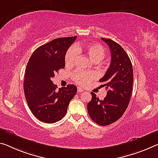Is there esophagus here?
Segmentation results:
<instances>
[{
  "instance_id": "obj_1",
  "label": "esophagus",
  "mask_w": 158,
  "mask_h": 158,
  "mask_svg": "<svg viewBox=\"0 0 158 158\" xmlns=\"http://www.w3.org/2000/svg\"><path fill=\"white\" fill-rule=\"evenodd\" d=\"M77 93H81L82 92H83L84 91V89H82V88H81V87H77Z\"/></svg>"
}]
</instances>
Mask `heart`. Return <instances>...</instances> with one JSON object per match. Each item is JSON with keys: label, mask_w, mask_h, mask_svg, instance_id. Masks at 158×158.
Returning <instances> with one entry per match:
<instances>
[{"label": "heart", "mask_w": 158, "mask_h": 158, "mask_svg": "<svg viewBox=\"0 0 158 158\" xmlns=\"http://www.w3.org/2000/svg\"><path fill=\"white\" fill-rule=\"evenodd\" d=\"M78 53H83L89 58L92 61L98 63L105 56V50L98 43H89L81 45L77 44L75 47L70 48L65 56V64L67 66L74 65L78 58ZM95 77L93 73L76 71L73 74V79L81 86L87 85Z\"/></svg>", "instance_id": "1"}]
</instances>
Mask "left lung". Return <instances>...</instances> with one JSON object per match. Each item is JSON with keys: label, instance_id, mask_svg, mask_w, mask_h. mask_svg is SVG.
<instances>
[{"label": "left lung", "instance_id": "obj_1", "mask_svg": "<svg viewBox=\"0 0 158 158\" xmlns=\"http://www.w3.org/2000/svg\"><path fill=\"white\" fill-rule=\"evenodd\" d=\"M111 51V64L99 82H104L107 94L101 100L91 93L87 104L89 116L101 126L112 123L121 117L129 104L132 93L133 73L131 61L124 49L110 39L102 38Z\"/></svg>", "mask_w": 158, "mask_h": 158}]
</instances>
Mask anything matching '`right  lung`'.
<instances>
[{"mask_svg": "<svg viewBox=\"0 0 158 158\" xmlns=\"http://www.w3.org/2000/svg\"><path fill=\"white\" fill-rule=\"evenodd\" d=\"M77 36L58 38L38 47L27 65L24 92L31 113L39 120L53 123L64 117L77 87L68 85L57 89L52 77L64 69L67 50Z\"/></svg>", "mask_w": 158, "mask_h": 158, "instance_id": "right-lung-1", "label": "right lung"}]
</instances>
